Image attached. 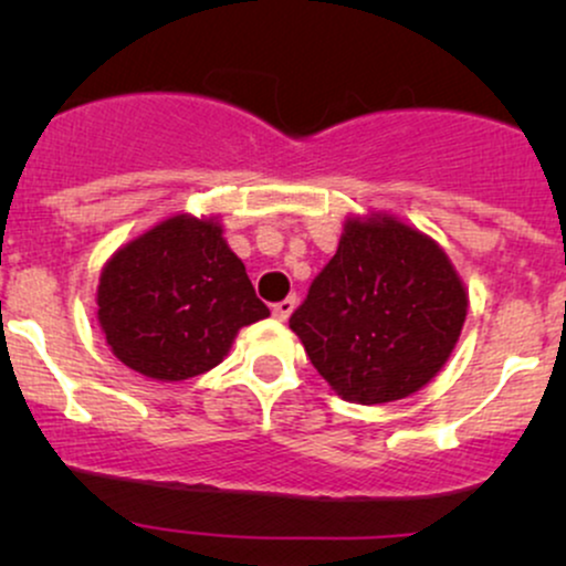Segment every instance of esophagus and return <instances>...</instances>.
Returning <instances> with one entry per match:
<instances>
[{
	"label": "esophagus",
	"instance_id": "1",
	"mask_svg": "<svg viewBox=\"0 0 566 566\" xmlns=\"http://www.w3.org/2000/svg\"><path fill=\"white\" fill-rule=\"evenodd\" d=\"M292 311H295V297H287V301H282V303L274 305V319L287 322Z\"/></svg>",
	"mask_w": 566,
	"mask_h": 566
}]
</instances>
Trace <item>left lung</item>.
<instances>
[{
    "mask_svg": "<svg viewBox=\"0 0 566 566\" xmlns=\"http://www.w3.org/2000/svg\"><path fill=\"white\" fill-rule=\"evenodd\" d=\"M469 290L447 252L405 220L348 216L333 261L290 316L340 399L386 405L428 386L458 346Z\"/></svg>",
    "mask_w": 566,
    "mask_h": 566,
    "instance_id": "8db88e82",
    "label": "left lung"
}]
</instances>
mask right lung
Here are the masks:
<instances>
[{"label": "right lung", "instance_id": "obj_1", "mask_svg": "<svg viewBox=\"0 0 566 566\" xmlns=\"http://www.w3.org/2000/svg\"><path fill=\"white\" fill-rule=\"evenodd\" d=\"M95 303L116 359L161 382L218 367L239 329L271 314L220 218L188 212L122 244L103 265Z\"/></svg>", "mask_w": 566, "mask_h": 566}]
</instances>
